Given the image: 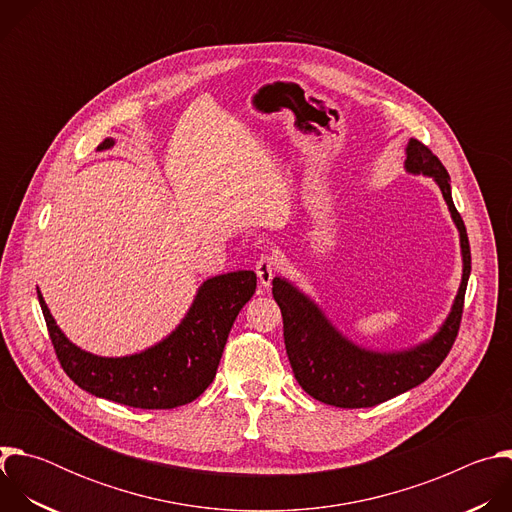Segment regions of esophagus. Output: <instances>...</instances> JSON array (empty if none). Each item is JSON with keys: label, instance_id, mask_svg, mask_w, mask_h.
I'll use <instances>...</instances> for the list:
<instances>
[{"label": "esophagus", "instance_id": "1", "mask_svg": "<svg viewBox=\"0 0 512 512\" xmlns=\"http://www.w3.org/2000/svg\"><path fill=\"white\" fill-rule=\"evenodd\" d=\"M275 257L273 255H261L255 263V273L259 277V283L263 289H269L271 287V281H273V275H275Z\"/></svg>", "mask_w": 512, "mask_h": 512}]
</instances>
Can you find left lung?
Returning a JSON list of instances; mask_svg holds the SVG:
<instances>
[{
  "mask_svg": "<svg viewBox=\"0 0 512 512\" xmlns=\"http://www.w3.org/2000/svg\"><path fill=\"white\" fill-rule=\"evenodd\" d=\"M405 172L433 178L460 233L462 281L450 314L433 336L403 350L364 348L344 336L294 281L281 275L273 277V298L283 316V338L291 369L302 389L326 405L342 409L373 407L421 385L444 362L458 336L472 259L464 221L452 200L450 174L417 139H409L405 148Z\"/></svg>",
  "mask_w": 512,
  "mask_h": 512,
  "instance_id": "left-lung-1",
  "label": "left lung"
}]
</instances>
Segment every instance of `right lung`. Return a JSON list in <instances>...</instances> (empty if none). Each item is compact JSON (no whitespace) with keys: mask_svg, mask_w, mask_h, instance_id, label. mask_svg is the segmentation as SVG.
I'll list each match as a JSON object with an SVG mask.
<instances>
[{"mask_svg":"<svg viewBox=\"0 0 512 512\" xmlns=\"http://www.w3.org/2000/svg\"><path fill=\"white\" fill-rule=\"evenodd\" d=\"M113 145L115 139L107 137L97 150ZM255 287L257 275L245 269L208 277L166 338L127 356H99L72 344L40 291L38 302L64 373L83 391L139 409H174L194 401L212 383L229 332Z\"/></svg>","mask_w":512,"mask_h":512,"instance_id":"obj_1","label":"right lung"}]
</instances>
